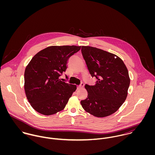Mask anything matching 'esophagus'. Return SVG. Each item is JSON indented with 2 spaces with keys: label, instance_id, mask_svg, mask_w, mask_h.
Returning a JSON list of instances; mask_svg holds the SVG:
<instances>
[{
  "label": "esophagus",
  "instance_id": "34e87169",
  "mask_svg": "<svg viewBox=\"0 0 155 155\" xmlns=\"http://www.w3.org/2000/svg\"><path fill=\"white\" fill-rule=\"evenodd\" d=\"M84 87V83H81L80 85L77 87V88H78V89H81L83 88Z\"/></svg>",
  "mask_w": 155,
  "mask_h": 155
}]
</instances>
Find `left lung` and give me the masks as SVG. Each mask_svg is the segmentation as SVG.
Segmentation results:
<instances>
[{"label": "left lung", "instance_id": "left-lung-1", "mask_svg": "<svg viewBox=\"0 0 155 155\" xmlns=\"http://www.w3.org/2000/svg\"><path fill=\"white\" fill-rule=\"evenodd\" d=\"M83 57L95 85L86 84L88 97L82 100L83 109L92 115L103 117L117 110L125 101L130 79L124 61L117 55L104 50L82 46Z\"/></svg>", "mask_w": 155, "mask_h": 155}]
</instances>
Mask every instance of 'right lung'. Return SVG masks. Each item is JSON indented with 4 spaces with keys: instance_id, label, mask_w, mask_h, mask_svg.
<instances>
[{
    "instance_id": "right-lung-1",
    "label": "right lung",
    "mask_w": 155,
    "mask_h": 155,
    "mask_svg": "<svg viewBox=\"0 0 155 155\" xmlns=\"http://www.w3.org/2000/svg\"><path fill=\"white\" fill-rule=\"evenodd\" d=\"M78 46H52L37 53L24 72V89L31 107L44 115L64 109L76 89L60 77L66 71L69 58L81 49Z\"/></svg>"
}]
</instances>
